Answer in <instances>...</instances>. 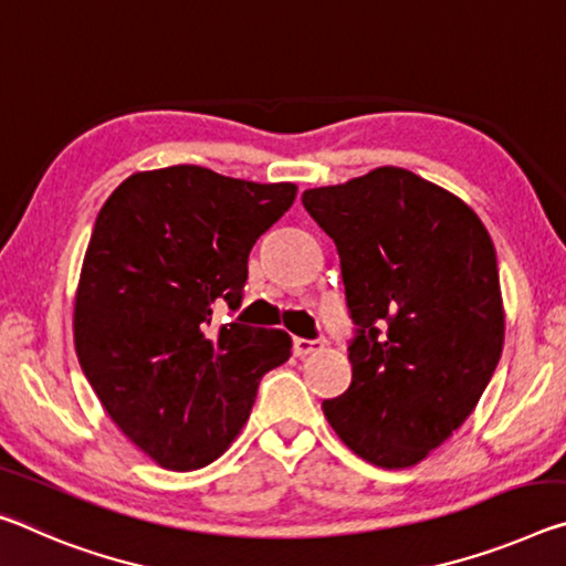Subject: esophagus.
<instances>
[{
	"mask_svg": "<svg viewBox=\"0 0 566 566\" xmlns=\"http://www.w3.org/2000/svg\"><path fill=\"white\" fill-rule=\"evenodd\" d=\"M322 343L319 339H304V337H294V355L297 357H307L312 353H319Z\"/></svg>",
	"mask_w": 566,
	"mask_h": 566,
	"instance_id": "esophagus-1",
	"label": "esophagus"
}]
</instances>
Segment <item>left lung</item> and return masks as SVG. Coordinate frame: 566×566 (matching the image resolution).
<instances>
[{
    "instance_id": "obj_1",
    "label": "left lung",
    "mask_w": 566,
    "mask_h": 566,
    "mask_svg": "<svg viewBox=\"0 0 566 566\" xmlns=\"http://www.w3.org/2000/svg\"><path fill=\"white\" fill-rule=\"evenodd\" d=\"M302 203L335 239L357 325L353 382L322 410L360 459L408 469L463 426L496 370V249L471 206L398 166L310 188Z\"/></svg>"
}]
</instances>
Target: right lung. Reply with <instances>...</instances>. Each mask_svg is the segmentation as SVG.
<instances>
[{
	"mask_svg": "<svg viewBox=\"0 0 566 566\" xmlns=\"http://www.w3.org/2000/svg\"><path fill=\"white\" fill-rule=\"evenodd\" d=\"M297 199L201 166L138 170L107 196L80 269L77 360L120 433L168 471L217 461L259 380L292 355L284 329L227 322L256 239Z\"/></svg>",
	"mask_w": 566,
	"mask_h": 566,
	"instance_id": "obj_1",
	"label": "right lung"
}]
</instances>
